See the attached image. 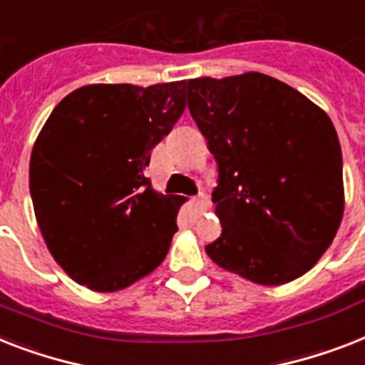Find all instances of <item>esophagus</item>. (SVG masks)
I'll return each instance as SVG.
<instances>
[{
	"label": "esophagus",
	"mask_w": 365,
	"mask_h": 365,
	"mask_svg": "<svg viewBox=\"0 0 365 365\" xmlns=\"http://www.w3.org/2000/svg\"><path fill=\"white\" fill-rule=\"evenodd\" d=\"M192 202H195V208L197 210H206L210 206V198H208V195H198V197H195V200H192Z\"/></svg>",
	"instance_id": "34e87169"
}]
</instances>
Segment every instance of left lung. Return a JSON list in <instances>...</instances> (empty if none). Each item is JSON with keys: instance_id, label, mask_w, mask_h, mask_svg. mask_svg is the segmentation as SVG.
Segmentation results:
<instances>
[{"instance_id": "left-lung-1", "label": "left lung", "mask_w": 365, "mask_h": 365, "mask_svg": "<svg viewBox=\"0 0 365 365\" xmlns=\"http://www.w3.org/2000/svg\"><path fill=\"white\" fill-rule=\"evenodd\" d=\"M192 120L217 163L212 200L221 268L283 285L321 259L343 217V159L334 123L300 91L262 73L185 82Z\"/></svg>"}]
</instances>
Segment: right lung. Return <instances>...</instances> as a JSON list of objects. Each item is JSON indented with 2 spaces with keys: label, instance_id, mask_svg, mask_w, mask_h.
<instances>
[{
  "label": "right lung",
  "instance_id": "add662e5",
  "mask_svg": "<svg viewBox=\"0 0 365 365\" xmlns=\"http://www.w3.org/2000/svg\"><path fill=\"white\" fill-rule=\"evenodd\" d=\"M183 110L185 80L84 86L52 110L29 191L50 253L76 283L114 292L165 260L183 198L153 191L144 168Z\"/></svg>",
  "mask_w": 365,
  "mask_h": 365
}]
</instances>
